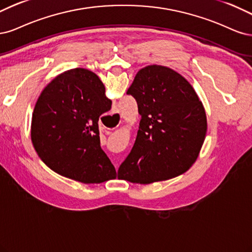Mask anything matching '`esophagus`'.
Wrapping results in <instances>:
<instances>
[{"label":"esophagus","instance_id":"34e87169","mask_svg":"<svg viewBox=\"0 0 252 252\" xmlns=\"http://www.w3.org/2000/svg\"><path fill=\"white\" fill-rule=\"evenodd\" d=\"M114 114L116 115V114H117V112H113V115H114Z\"/></svg>","mask_w":252,"mask_h":252}]
</instances>
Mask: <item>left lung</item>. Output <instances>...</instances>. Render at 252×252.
Listing matches in <instances>:
<instances>
[{
    "mask_svg": "<svg viewBox=\"0 0 252 252\" xmlns=\"http://www.w3.org/2000/svg\"><path fill=\"white\" fill-rule=\"evenodd\" d=\"M126 94L136 99L141 119L118 179L149 184L185 173L197 160L207 128L191 85L176 71L152 64L138 71Z\"/></svg>",
    "mask_w": 252,
    "mask_h": 252,
    "instance_id": "left-lung-1",
    "label": "left lung"
}]
</instances>
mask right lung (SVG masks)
<instances>
[{
	"mask_svg": "<svg viewBox=\"0 0 252 252\" xmlns=\"http://www.w3.org/2000/svg\"><path fill=\"white\" fill-rule=\"evenodd\" d=\"M104 91L95 73L77 68L56 76L40 93L32 114L31 140L55 173L83 183L116 178L100 148L99 116L112 104Z\"/></svg>",
	"mask_w": 252,
	"mask_h": 252,
	"instance_id": "1",
	"label": "right lung"
}]
</instances>
